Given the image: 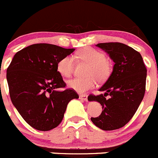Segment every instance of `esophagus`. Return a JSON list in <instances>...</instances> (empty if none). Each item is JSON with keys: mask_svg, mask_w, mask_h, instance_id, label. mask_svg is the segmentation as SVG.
Masks as SVG:
<instances>
[{"mask_svg": "<svg viewBox=\"0 0 158 158\" xmlns=\"http://www.w3.org/2000/svg\"><path fill=\"white\" fill-rule=\"evenodd\" d=\"M79 99H82V100L87 101V99H88V96L85 94H81L79 95Z\"/></svg>", "mask_w": 158, "mask_h": 158, "instance_id": "1", "label": "esophagus"}]
</instances>
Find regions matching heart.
Instances as JSON below:
<instances>
[{
    "label": "heart",
    "instance_id": "obj_1",
    "mask_svg": "<svg viewBox=\"0 0 158 158\" xmlns=\"http://www.w3.org/2000/svg\"><path fill=\"white\" fill-rule=\"evenodd\" d=\"M76 57L81 61L89 64L86 70L87 77L74 78L68 81V86L78 93H84L96 85V79L103 81L110 74V66L103 53L87 48L81 50L76 54ZM59 73L64 77H69L74 69V59L71 56H66L59 61L57 65Z\"/></svg>",
    "mask_w": 158,
    "mask_h": 158
}]
</instances>
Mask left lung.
Wrapping results in <instances>:
<instances>
[{
  "label": "left lung",
  "instance_id": "8db88e82",
  "mask_svg": "<svg viewBox=\"0 0 158 158\" xmlns=\"http://www.w3.org/2000/svg\"><path fill=\"white\" fill-rule=\"evenodd\" d=\"M96 46L108 53L114 62L113 72L99 91L104 94L89 95V101H96L102 111L91 117L97 127L113 131L123 127L135 114L144 96L147 69L141 55L120 42L99 43ZM110 95L106 99L105 96Z\"/></svg>",
  "mask_w": 158,
  "mask_h": 158
}]
</instances>
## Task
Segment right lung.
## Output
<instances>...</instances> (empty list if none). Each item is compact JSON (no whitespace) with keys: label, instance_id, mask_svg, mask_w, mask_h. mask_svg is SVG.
<instances>
[{"label":"right lung","instance_id":"add662e5","mask_svg":"<svg viewBox=\"0 0 158 158\" xmlns=\"http://www.w3.org/2000/svg\"><path fill=\"white\" fill-rule=\"evenodd\" d=\"M75 48L46 43L34 44L18 52L7 69L11 102L35 129L48 131L59 126L68 103L79 95L66 84L57 69L59 61Z\"/></svg>","mask_w":158,"mask_h":158}]
</instances>
